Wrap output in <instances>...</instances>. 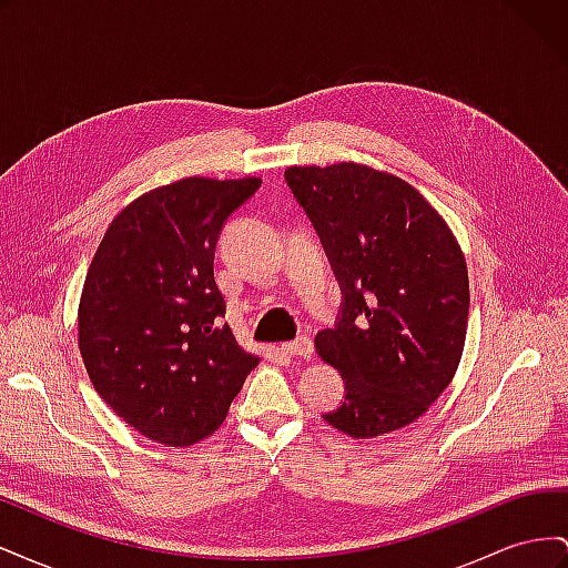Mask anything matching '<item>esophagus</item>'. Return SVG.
I'll use <instances>...</instances> for the list:
<instances>
[{"label": "esophagus", "mask_w": 568, "mask_h": 568, "mask_svg": "<svg viewBox=\"0 0 568 568\" xmlns=\"http://www.w3.org/2000/svg\"><path fill=\"white\" fill-rule=\"evenodd\" d=\"M282 351L286 355H294V357H311L313 355V341H311V336H298L294 341L284 343Z\"/></svg>", "instance_id": "esophagus-1"}]
</instances>
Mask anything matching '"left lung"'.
Returning a JSON list of instances; mask_svg holds the SVG:
<instances>
[{
    "label": "left lung",
    "mask_w": 568,
    "mask_h": 568,
    "mask_svg": "<svg viewBox=\"0 0 568 568\" xmlns=\"http://www.w3.org/2000/svg\"><path fill=\"white\" fill-rule=\"evenodd\" d=\"M341 286L332 329L315 336L346 395L322 415L353 438L415 422L459 365L469 317L467 263L443 217L400 178L355 163L288 168Z\"/></svg>",
    "instance_id": "8db88e82"
}]
</instances>
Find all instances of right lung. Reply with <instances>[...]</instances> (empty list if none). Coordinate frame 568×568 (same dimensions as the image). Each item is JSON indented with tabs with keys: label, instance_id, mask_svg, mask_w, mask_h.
I'll return each mask as SVG.
<instances>
[{
	"label": "right lung",
	"instance_id": "obj_1",
	"mask_svg": "<svg viewBox=\"0 0 568 568\" xmlns=\"http://www.w3.org/2000/svg\"><path fill=\"white\" fill-rule=\"evenodd\" d=\"M261 180L186 178L120 213L80 298V355L101 398L142 436H211L257 365L225 322L215 246Z\"/></svg>",
	"mask_w": 568,
	"mask_h": 568
}]
</instances>
